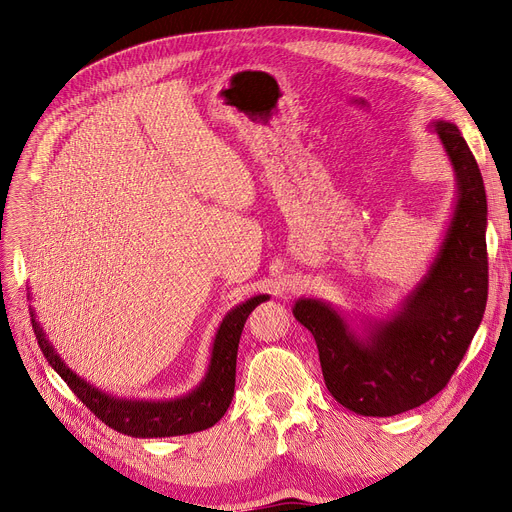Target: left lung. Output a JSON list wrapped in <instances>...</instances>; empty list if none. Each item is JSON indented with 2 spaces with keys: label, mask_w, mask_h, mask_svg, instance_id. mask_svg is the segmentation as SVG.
Wrapping results in <instances>:
<instances>
[{
  "label": "left lung",
  "mask_w": 512,
  "mask_h": 512,
  "mask_svg": "<svg viewBox=\"0 0 512 512\" xmlns=\"http://www.w3.org/2000/svg\"><path fill=\"white\" fill-rule=\"evenodd\" d=\"M432 128L450 161L456 199L436 255L386 317L357 319L301 297L294 319L315 338L330 394L365 417H392L436 396L459 367L488 301V201L477 161L448 120Z\"/></svg>",
  "instance_id": "8db88e82"
}]
</instances>
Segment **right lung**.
I'll list each match as a JSON object with an SVG mask.
<instances>
[{
	"label": "right lung",
	"instance_id": "1",
	"mask_svg": "<svg viewBox=\"0 0 512 512\" xmlns=\"http://www.w3.org/2000/svg\"><path fill=\"white\" fill-rule=\"evenodd\" d=\"M265 301H270V294H257V297L232 307L215 330L209 365L201 382L191 392L164 400L124 398L103 392L66 365L37 321L35 309H31V321L41 351L53 371H58L70 390L83 400V405H87V409H91L105 425L132 438H170L203 432L224 417L234 396L236 353L242 328H245L249 313Z\"/></svg>",
	"mask_w": 512,
	"mask_h": 512
}]
</instances>
